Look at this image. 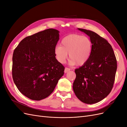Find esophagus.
<instances>
[{
  "mask_svg": "<svg viewBox=\"0 0 127 127\" xmlns=\"http://www.w3.org/2000/svg\"><path fill=\"white\" fill-rule=\"evenodd\" d=\"M70 68H68L66 67V68H64V73H67V72H68L69 71H70Z\"/></svg>",
  "mask_w": 127,
  "mask_h": 127,
  "instance_id": "34e87169",
  "label": "esophagus"
}]
</instances>
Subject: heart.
Segmentation results:
<instances>
[{
  "instance_id": "1",
  "label": "heart",
  "mask_w": 127,
  "mask_h": 127,
  "mask_svg": "<svg viewBox=\"0 0 127 127\" xmlns=\"http://www.w3.org/2000/svg\"><path fill=\"white\" fill-rule=\"evenodd\" d=\"M61 46L55 48V55L57 60L64 64L69 53V64L81 66L90 59L92 51V42L90 38L77 34H69L64 37Z\"/></svg>"
}]
</instances>
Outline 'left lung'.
<instances>
[{"mask_svg":"<svg viewBox=\"0 0 127 127\" xmlns=\"http://www.w3.org/2000/svg\"><path fill=\"white\" fill-rule=\"evenodd\" d=\"M90 36L92 51L90 59L75 71L73 90L82 102L92 104L102 101L112 89L117 69L113 50L105 39L96 33L78 29Z\"/></svg>","mask_w":127,"mask_h":127,"instance_id":"1","label":"left lung"}]
</instances>
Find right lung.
I'll return each mask as SVG.
<instances>
[{
  "label": "right lung",
  "instance_id": "obj_1",
  "mask_svg": "<svg viewBox=\"0 0 127 127\" xmlns=\"http://www.w3.org/2000/svg\"><path fill=\"white\" fill-rule=\"evenodd\" d=\"M59 31L49 29L27 36L14 50L12 75L22 94L40 101L50 95L64 74L55 55Z\"/></svg>",
  "mask_w": 127,
  "mask_h": 127
}]
</instances>
